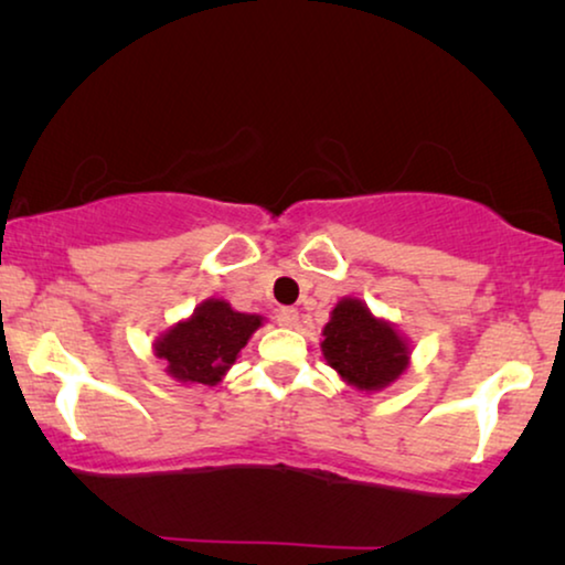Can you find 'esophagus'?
<instances>
[{
    "label": "esophagus",
    "instance_id": "34e87169",
    "mask_svg": "<svg viewBox=\"0 0 565 565\" xmlns=\"http://www.w3.org/2000/svg\"><path fill=\"white\" fill-rule=\"evenodd\" d=\"M277 323L285 329H292L298 323V308H282L280 313H277Z\"/></svg>",
    "mask_w": 565,
    "mask_h": 565
}]
</instances>
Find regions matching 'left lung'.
<instances>
[{"label":"left lung","instance_id":"1","mask_svg":"<svg viewBox=\"0 0 565 565\" xmlns=\"http://www.w3.org/2000/svg\"><path fill=\"white\" fill-rule=\"evenodd\" d=\"M321 337L327 365L362 393L388 388L412 365V342L396 323L375 316L365 300L354 296L337 300Z\"/></svg>","mask_w":565,"mask_h":565}]
</instances>
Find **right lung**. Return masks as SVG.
I'll return each mask as SVG.
<instances>
[{"label":"right lung","instance_id":"obj_1","mask_svg":"<svg viewBox=\"0 0 565 565\" xmlns=\"http://www.w3.org/2000/svg\"><path fill=\"white\" fill-rule=\"evenodd\" d=\"M265 316L242 313L228 300L207 298L188 319L153 339L164 373L182 385H218Z\"/></svg>","mask_w":565,"mask_h":565}]
</instances>
